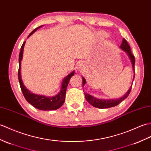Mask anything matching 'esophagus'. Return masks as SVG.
I'll list each match as a JSON object with an SVG mask.
<instances>
[{
	"label": "esophagus",
	"mask_w": 151,
	"mask_h": 151,
	"mask_svg": "<svg viewBox=\"0 0 151 151\" xmlns=\"http://www.w3.org/2000/svg\"><path fill=\"white\" fill-rule=\"evenodd\" d=\"M77 69H78V71H82V65H78V67H77Z\"/></svg>",
	"instance_id": "1"
}]
</instances>
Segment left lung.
<instances>
[{"label": "left lung", "instance_id": "1", "mask_svg": "<svg viewBox=\"0 0 151 151\" xmlns=\"http://www.w3.org/2000/svg\"><path fill=\"white\" fill-rule=\"evenodd\" d=\"M120 47L122 49V50H124L125 52H126L129 56V58H130L131 61L132 62V69L133 71H134V76H133V80L134 81V76H135V71H134V64H135V58L134 56L132 54V52L131 50L130 45H129L127 43V40H126L125 38H123L122 40V44L120 45ZM86 83V81L85 78L82 77V86L85 85ZM132 89V85L130 87V88L127 91V92L126 93L124 96H122L120 99H110V100H103V99H98L96 98H94V96L90 95V94L84 93L85 94V97L86 100L88 101V102L92 106L94 107H97L99 109H106V108H110L112 107L116 106L119 104H120L122 101L124 100L126 98H127L129 93L131 92V90Z\"/></svg>", "mask_w": 151, "mask_h": 151}]
</instances>
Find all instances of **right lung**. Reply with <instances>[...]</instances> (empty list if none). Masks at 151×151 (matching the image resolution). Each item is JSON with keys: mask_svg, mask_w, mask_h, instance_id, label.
<instances>
[{"mask_svg": "<svg viewBox=\"0 0 151 151\" xmlns=\"http://www.w3.org/2000/svg\"><path fill=\"white\" fill-rule=\"evenodd\" d=\"M42 26L38 27L36 29H35L29 35L28 37H29L33 33L35 32L38 28H40ZM25 43L26 41L22 44L20 49V52L19 58V68L18 72V77L20 83V86L23 93V95L28 102L31 105H32L34 107L42 111H51L58 109V108H60L62 106L64 102L65 99L66 89H67L68 83L69 82L70 78H71V76L75 75V71L71 72L70 74H69L68 76H66L65 78L63 79L60 91V92L57 94V95L53 96H45L44 95H38V94L31 93L26 88V87L24 86L22 82V78H21V61H22V59L24 47V45H25Z\"/></svg>", "mask_w": 151, "mask_h": 151, "instance_id": "add662e5", "label": "right lung"}]
</instances>
